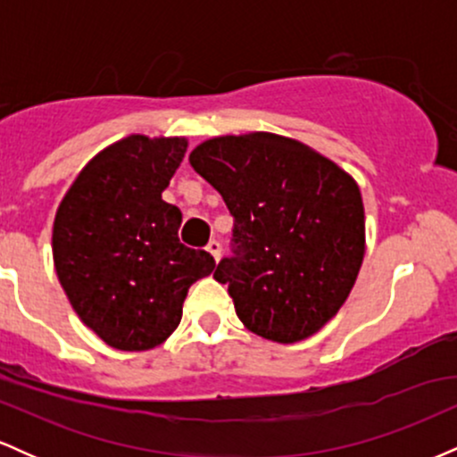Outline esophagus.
<instances>
[{
	"label": "esophagus",
	"mask_w": 457,
	"mask_h": 457,
	"mask_svg": "<svg viewBox=\"0 0 457 457\" xmlns=\"http://www.w3.org/2000/svg\"><path fill=\"white\" fill-rule=\"evenodd\" d=\"M208 251H211V255L214 260H221V243H219V240H211V243H208V246H206Z\"/></svg>",
	"instance_id": "esophagus-1"
}]
</instances>
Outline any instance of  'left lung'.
I'll return each mask as SVG.
<instances>
[{
  "instance_id": "left-lung-1",
  "label": "left lung",
  "mask_w": 457,
  "mask_h": 457,
  "mask_svg": "<svg viewBox=\"0 0 457 457\" xmlns=\"http://www.w3.org/2000/svg\"><path fill=\"white\" fill-rule=\"evenodd\" d=\"M188 161L234 217L232 255L219 262L214 279L228 283L240 322L279 344L322 328L363 262L356 182L318 152L272 133L208 139Z\"/></svg>"
}]
</instances>
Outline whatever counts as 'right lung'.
<instances>
[{"label":"right lung","instance_id":"right-lung-1","mask_svg":"<svg viewBox=\"0 0 457 457\" xmlns=\"http://www.w3.org/2000/svg\"><path fill=\"white\" fill-rule=\"evenodd\" d=\"M187 139L144 135L83 167L54 223L55 270L77 316L118 350H150L174 333L188 287L214 258L178 238L182 212L161 197Z\"/></svg>","mask_w":457,"mask_h":457}]
</instances>
